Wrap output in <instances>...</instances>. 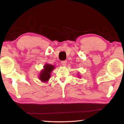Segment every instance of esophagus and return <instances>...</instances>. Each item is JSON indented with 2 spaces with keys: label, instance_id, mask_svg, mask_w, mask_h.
<instances>
[{
  "label": "esophagus",
  "instance_id": "1",
  "mask_svg": "<svg viewBox=\"0 0 124 124\" xmlns=\"http://www.w3.org/2000/svg\"><path fill=\"white\" fill-rule=\"evenodd\" d=\"M61 63H62V64L63 66H66V63H67V61H66V60L62 61L61 62Z\"/></svg>",
  "mask_w": 124,
  "mask_h": 124
}]
</instances>
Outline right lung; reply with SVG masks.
<instances>
[{
    "mask_svg": "<svg viewBox=\"0 0 124 124\" xmlns=\"http://www.w3.org/2000/svg\"><path fill=\"white\" fill-rule=\"evenodd\" d=\"M54 68L55 67L50 64H46L44 66V70L41 71L39 78L42 82L48 81L51 77V72Z\"/></svg>",
    "mask_w": 124,
    "mask_h": 124,
    "instance_id": "obj_1",
    "label": "right lung"
}]
</instances>
